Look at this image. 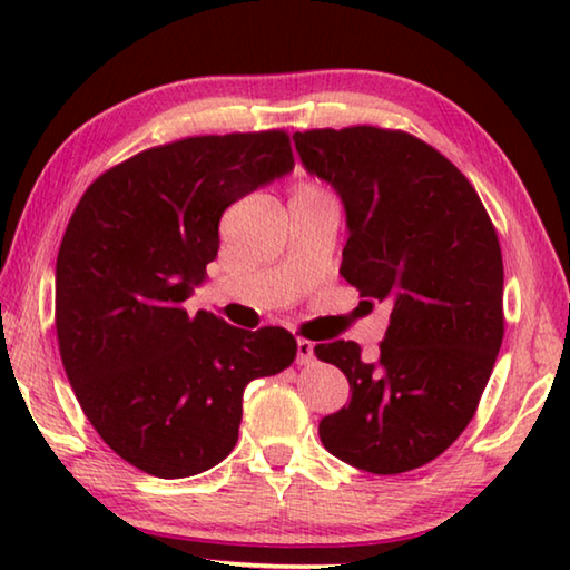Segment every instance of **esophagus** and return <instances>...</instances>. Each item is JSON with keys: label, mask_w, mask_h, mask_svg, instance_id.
<instances>
[{"label": "esophagus", "mask_w": 570, "mask_h": 570, "mask_svg": "<svg viewBox=\"0 0 570 570\" xmlns=\"http://www.w3.org/2000/svg\"><path fill=\"white\" fill-rule=\"evenodd\" d=\"M312 356H314V344L308 340H298L296 342V362L308 364V362H312Z\"/></svg>", "instance_id": "34e87169"}]
</instances>
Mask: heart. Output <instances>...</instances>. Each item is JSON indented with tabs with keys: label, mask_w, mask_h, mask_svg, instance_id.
Returning a JSON list of instances; mask_svg holds the SVG:
<instances>
[{
	"label": "heart",
	"mask_w": 570,
	"mask_h": 570,
	"mask_svg": "<svg viewBox=\"0 0 570 570\" xmlns=\"http://www.w3.org/2000/svg\"><path fill=\"white\" fill-rule=\"evenodd\" d=\"M298 190H316V193H320V188H316V186H312V183H304V186H302V188H298Z\"/></svg>",
	"instance_id": "1"
}]
</instances>
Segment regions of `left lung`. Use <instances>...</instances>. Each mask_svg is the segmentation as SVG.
Returning <instances> with one entry per match:
<instances>
[{
  "mask_svg": "<svg viewBox=\"0 0 570 570\" xmlns=\"http://www.w3.org/2000/svg\"><path fill=\"white\" fill-rule=\"evenodd\" d=\"M312 176L346 214L340 274L372 302H390L374 362L356 342L316 344L352 397L320 422L334 458L397 475L442 455L478 410L503 344V256L470 180L428 142L354 125L294 132Z\"/></svg>",
  "mask_w": 570,
  "mask_h": 570,
  "instance_id": "1",
  "label": "left lung"
}]
</instances>
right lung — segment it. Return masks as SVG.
I'll return each instance as SVG.
<instances>
[{
	"mask_svg": "<svg viewBox=\"0 0 570 570\" xmlns=\"http://www.w3.org/2000/svg\"><path fill=\"white\" fill-rule=\"evenodd\" d=\"M292 168L284 130L196 135L105 170L67 224L55 274L67 380L105 445L148 475L218 465L246 384L294 362L282 326L246 332L183 308L218 254L224 210Z\"/></svg>",
	"mask_w": 570,
	"mask_h": 570,
	"instance_id": "obj_1",
	"label": "right lung"
}]
</instances>
